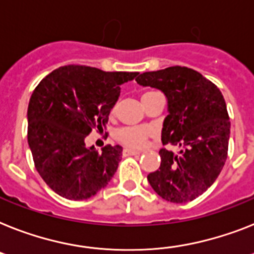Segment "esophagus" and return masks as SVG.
<instances>
[{
  "label": "esophagus",
  "mask_w": 254,
  "mask_h": 254,
  "mask_svg": "<svg viewBox=\"0 0 254 254\" xmlns=\"http://www.w3.org/2000/svg\"><path fill=\"white\" fill-rule=\"evenodd\" d=\"M123 154H125V156H136V154H140V152L126 148V149H123Z\"/></svg>",
  "instance_id": "1"
}]
</instances>
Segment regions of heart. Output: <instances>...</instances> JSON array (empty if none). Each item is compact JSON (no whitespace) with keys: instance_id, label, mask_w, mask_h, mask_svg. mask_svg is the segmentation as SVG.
<instances>
[{"instance_id":"1","label":"heart","mask_w":254,"mask_h":254,"mask_svg":"<svg viewBox=\"0 0 254 254\" xmlns=\"http://www.w3.org/2000/svg\"><path fill=\"white\" fill-rule=\"evenodd\" d=\"M153 93H156V92H145L141 96V100ZM149 136L150 129L148 127H123V128L118 129L117 133H115V137L119 142H122L123 145L128 146V148H135V149H139V148L144 146L146 139Z\"/></svg>"}]
</instances>
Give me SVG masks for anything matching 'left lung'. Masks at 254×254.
Returning a JSON list of instances; mask_svg holds the SVG:
<instances>
[{"label":"left lung","instance_id":"8db88e82","mask_svg":"<svg viewBox=\"0 0 254 254\" xmlns=\"http://www.w3.org/2000/svg\"><path fill=\"white\" fill-rule=\"evenodd\" d=\"M137 84L160 89L167 98L161 166L148 175L156 193L170 202H188L214 183L227 160L230 118L217 85L188 67L173 66L136 77Z\"/></svg>","mask_w":254,"mask_h":254}]
</instances>
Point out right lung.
Returning <instances> with one entry per match:
<instances>
[{
    "label": "right lung",
    "instance_id": "add662e5",
    "mask_svg": "<svg viewBox=\"0 0 254 254\" xmlns=\"http://www.w3.org/2000/svg\"><path fill=\"white\" fill-rule=\"evenodd\" d=\"M137 75L68 64L35 88L27 112L28 145L37 173L56 193L85 200L112 180L122 146L105 145L98 153L84 140L92 129L104 128L121 85Z\"/></svg>",
    "mask_w": 254,
    "mask_h": 254
}]
</instances>
